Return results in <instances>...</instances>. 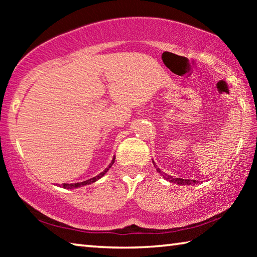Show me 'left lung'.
<instances>
[{
  "mask_svg": "<svg viewBox=\"0 0 257 257\" xmlns=\"http://www.w3.org/2000/svg\"><path fill=\"white\" fill-rule=\"evenodd\" d=\"M153 164H154V167L156 168V171L158 172H160L161 175L163 176V178L164 179H167L168 181H170V182H173V184H177V185H193V184H196V182H198V181H196V180H189V179H181V178H173V177H171V176H169V175H167V173H162L161 172V170L160 169L156 167V164H155V162L153 161Z\"/></svg>",
  "mask_w": 257,
  "mask_h": 257,
  "instance_id": "1",
  "label": "left lung"
}]
</instances>
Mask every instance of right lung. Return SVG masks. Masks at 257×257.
Returning <instances> with one entry per match:
<instances>
[{
  "label": "right lung",
  "instance_id": "add662e5",
  "mask_svg": "<svg viewBox=\"0 0 257 257\" xmlns=\"http://www.w3.org/2000/svg\"><path fill=\"white\" fill-rule=\"evenodd\" d=\"M114 160H115V156H114V158H113V160L111 161V163L108 164V167L105 169V170L99 173L98 176L92 178V179H88V180L82 181V182H77V184H62V187H63V188H67V189H73V188H78V187H81V186H86V185L93 184V182L97 181L98 179H101V178H102L104 175H105V173L108 171V169H110V168L112 167V164L114 163Z\"/></svg>",
  "mask_w": 257,
  "mask_h": 257
}]
</instances>
